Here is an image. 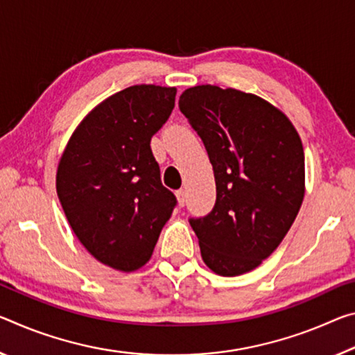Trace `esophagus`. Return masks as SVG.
Instances as JSON below:
<instances>
[{"label": "esophagus", "mask_w": 355, "mask_h": 355, "mask_svg": "<svg viewBox=\"0 0 355 355\" xmlns=\"http://www.w3.org/2000/svg\"><path fill=\"white\" fill-rule=\"evenodd\" d=\"M175 196H177V200H178L180 207H183L184 204H187V193H184V189H178Z\"/></svg>", "instance_id": "esophagus-1"}]
</instances>
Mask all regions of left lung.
<instances>
[{
    "instance_id": "8db88e82",
    "label": "left lung",
    "mask_w": 355,
    "mask_h": 355,
    "mask_svg": "<svg viewBox=\"0 0 355 355\" xmlns=\"http://www.w3.org/2000/svg\"><path fill=\"white\" fill-rule=\"evenodd\" d=\"M178 107L215 172V207L189 219L202 259L221 277L251 272L278 248L300 210L305 155L299 132L266 99L234 88H188Z\"/></svg>"
}]
</instances>
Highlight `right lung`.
Wrapping results in <instances>:
<instances>
[{
  "label": "right lung",
  "mask_w": 355,
  "mask_h": 355,
  "mask_svg": "<svg viewBox=\"0 0 355 355\" xmlns=\"http://www.w3.org/2000/svg\"><path fill=\"white\" fill-rule=\"evenodd\" d=\"M175 94L157 85L112 94L83 118L61 155L56 193L67 221L89 254L120 272L150 261L177 205L150 147Z\"/></svg>",
  "instance_id": "1"
}]
</instances>
